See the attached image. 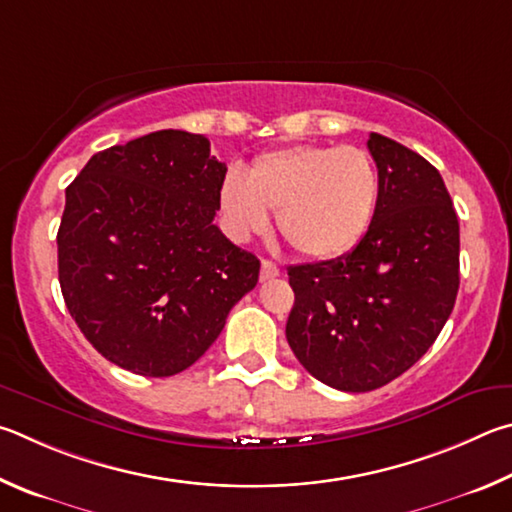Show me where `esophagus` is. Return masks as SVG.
Masks as SVG:
<instances>
[{
	"label": "esophagus",
	"mask_w": 512,
	"mask_h": 512,
	"mask_svg": "<svg viewBox=\"0 0 512 512\" xmlns=\"http://www.w3.org/2000/svg\"><path fill=\"white\" fill-rule=\"evenodd\" d=\"M276 276H281V267L265 258L261 263V281H270V279H276Z\"/></svg>",
	"instance_id": "1"
}]
</instances>
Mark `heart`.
Wrapping results in <instances>:
<instances>
[{"instance_id": "heart-1", "label": "heart", "mask_w": 512, "mask_h": 512, "mask_svg": "<svg viewBox=\"0 0 512 512\" xmlns=\"http://www.w3.org/2000/svg\"><path fill=\"white\" fill-rule=\"evenodd\" d=\"M382 179L369 150L297 143L267 150L245 175H224L218 204L236 240L263 233L276 211V227L301 256L333 261L353 251L378 211Z\"/></svg>"}]
</instances>
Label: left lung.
<instances>
[{
  "label": "left lung",
  "instance_id": "left-lung-1",
  "mask_svg": "<svg viewBox=\"0 0 512 512\" xmlns=\"http://www.w3.org/2000/svg\"><path fill=\"white\" fill-rule=\"evenodd\" d=\"M366 146L382 179L369 233L344 256L288 270L292 353L319 382L348 393L411 369L459 292V218L441 173L378 132Z\"/></svg>",
  "mask_w": 512,
  "mask_h": 512
}]
</instances>
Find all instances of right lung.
I'll use <instances>...</instances> for the list:
<instances>
[{"label": "right lung", "instance_id": "right-lung-1", "mask_svg": "<svg viewBox=\"0 0 512 512\" xmlns=\"http://www.w3.org/2000/svg\"><path fill=\"white\" fill-rule=\"evenodd\" d=\"M204 134L159 130L96 152L65 191L58 279L105 360L146 378L188 369L256 288L261 261L215 227L227 166Z\"/></svg>", "mask_w": 512, "mask_h": 512}]
</instances>
